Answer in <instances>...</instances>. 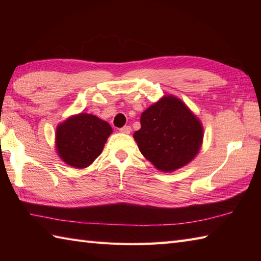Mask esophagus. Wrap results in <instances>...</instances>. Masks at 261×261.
<instances>
[{
	"label": "esophagus",
	"instance_id": "34e87169",
	"mask_svg": "<svg viewBox=\"0 0 261 261\" xmlns=\"http://www.w3.org/2000/svg\"><path fill=\"white\" fill-rule=\"evenodd\" d=\"M120 131L122 132V134H126V135L130 134V132H131V126L130 125H125L123 127H121Z\"/></svg>",
	"mask_w": 261,
	"mask_h": 261
}]
</instances>
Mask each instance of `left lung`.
<instances>
[{"mask_svg":"<svg viewBox=\"0 0 261 261\" xmlns=\"http://www.w3.org/2000/svg\"><path fill=\"white\" fill-rule=\"evenodd\" d=\"M134 138L141 153L158 170L170 173L195 158L202 146L201 121L184 102L165 95L140 118Z\"/></svg>","mask_w":261,"mask_h":261,"instance_id":"obj_1","label":"left lung"}]
</instances>
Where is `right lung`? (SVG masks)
<instances>
[{"instance_id": "obj_1", "label": "right lung", "mask_w": 261, "mask_h": 261, "mask_svg": "<svg viewBox=\"0 0 261 261\" xmlns=\"http://www.w3.org/2000/svg\"><path fill=\"white\" fill-rule=\"evenodd\" d=\"M111 134V125L95 115H73L57 126V153L71 167L86 168L101 154Z\"/></svg>"}]
</instances>
